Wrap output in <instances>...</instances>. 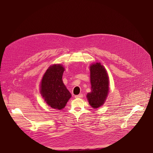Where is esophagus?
Instances as JSON below:
<instances>
[{
	"mask_svg": "<svg viewBox=\"0 0 153 153\" xmlns=\"http://www.w3.org/2000/svg\"><path fill=\"white\" fill-rule=\"evenodd\" d=\"M83 96V95L82 94H79V95H76L75 96V97L76 98H82Z\"/></svg>",
	"mask_w": 153,
	"mask_h": 153,
	"instance_id": "obj_1",
	"label": "esophagus"
}]
</instances>
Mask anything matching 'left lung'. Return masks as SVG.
Instances as JSON below:
<instances>
[{
  "instance_id": "8db88e82",
  "label": "left lung",
  "mask_w": 153,
  "mask_h": 153,
  "mask_svg": "<svg viewBox=\"0 0 153 153\" xmlns=\"http://www.w3.org/2000/svg\"><path fill=\"white\" fill-rule=\"evenodd\" d=\"M90 79L91 91L88 93L86 97L90 105L94 108H97L105 102L109 90L108 74L100 63L90 66Z\"/></svg>"
}]
</instances>
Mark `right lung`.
Listing matches in <instances>:
<instances>
[{"instance_id":"1","label":"right lung","mask_w":153,"mask_h":153,"mask_svg":"<svg viewBox=\"0 0 153 153\" xmlns=\"http://www.w3.org/2000/svg\"><path fill=\"white\" fill-rule=\"evenodd\" d=\"M64 70L61 65H52L43 75L40 86V93L45 101L58 110L63 108L71 97L62 81Z\"/></svg>"}]
</instances>
